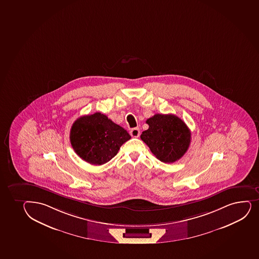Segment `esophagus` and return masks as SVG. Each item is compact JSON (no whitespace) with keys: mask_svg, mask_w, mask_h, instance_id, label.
Instances as JSON below:
<instances>
[{"mask_svg":"<svg viewBox=\"0 0 259 259\" xmlns=\"http://www.w3.org/2000/svg\"><path fill=\"white\" fill-rule=\"evenodd\" d=\"M130 134L134 138H139V135H140V131H139V128H134V129H132L131 131H130Z\"/></svg>","mask_w":259,"mask_h":259,"instance_id":"34e87169","label":"esophagus"}]
</instances>
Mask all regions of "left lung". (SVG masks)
Returning <instances> with one entry per match:
<instances>
[{
  "instance_id": "obj_1",
  "label": "left lung",
  "mask_w": 259,
  "mask_h": 259,
  "mask_svg": "<svg viewBox=\"0 0 259 259\" xmlns=\"http://www.w3.org/2000/svg\"><path fill=\"white\" fill-rule=\"evenodd\" d=\"M146 123L149 128L143 132L140 138L158 160L171 163L187 152L191 143V132L179 117L156 114Z\"/></svg>"
}]
</instances>
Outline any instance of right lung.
<instances>
[{"label": "right lung", "mask_w": 259, "mask_h": 259, "mask_svg": "<svg viewBox=\"0 0 259 259\" xmlns=\"http://www.w3.org/2000/svg\"><path fill=\"white\" fill-rule=\"evenodd\" d=\"M130 139L124 128L99 112L79 117L70 132V141L76 154L92 165L110 161Z\"/></svg>", "instance_id": "1"}]
</instances>
